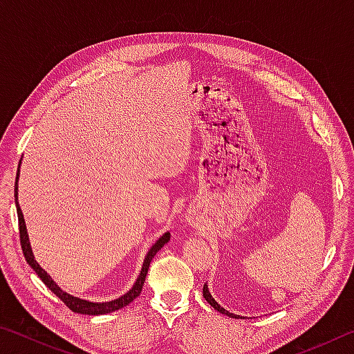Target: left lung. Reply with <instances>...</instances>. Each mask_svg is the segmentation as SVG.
Instances as JSON below:
<instances>
[{"instance_id": "left-lung-1", "label": "left lung", "mask_w": 354, "mask_h": 354, "mask_svg": "<svg viewBox=\"0 0 354 354\" xmlns=\"http://www.w3.org/2000/svg\"><path fill=\"white\" fill-rule=\"evenodd\" d=\"M203 297H205V298H206V301H207L209 304H211V306H212L215 310H218V313H221V314H226L227 317H232V319H241V317L236 315V314H231V313H227L226 309L221 308L220 304H218L217 301H215V299L212 298L211 293H209V290H207V284L203 286Z\"/></svg>"}]
</instances>
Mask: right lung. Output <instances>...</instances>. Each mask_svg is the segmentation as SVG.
<instances>
[{"instance_id": "1", "label": "right lung", "mask_w": 354, "mask_h": 354, "mask_svg": "<svg viewBox=\"0 0 354 354\" xmlns=\"http://www.w3.org/2000/svg\"><path fill=\"white\" fill-rule=\"evenodd\" d=\"M17 181H19V173H17V178H15V206H17V214H19V231H20V243H21L23 254H25L26 262L34 268V272L39 274V278L44 281L48 289H50L53 293H55L56 297L61 298V301L65 304V306L73 310V313H77V314L101 315V314H109V313H113V310H118V309H122L124 306H128V304L133 301V299H136L137 297L140 295L142 287H143V283H145V278H147V273H148V268H149V263H151L154 254L158 253V251L162 248L167 242L170 241V232H165V234L153 245L151 250L148 251V254L145 257V262H143V267H142V272L139 274V278H137L136 284L133 286V289H131L128 293H124L123 297L113 299V301H107V303L86 301V299L71 297V295H68V293H65L64 290H61V287H59L55 283V281H53L50 277H48L44 268H40L37 261L34 259V254H32L31 247H29V242H28L25 218H23V214H21V209L19 206V201H17V189H19V187H17Z\"/></svg>"}]
</instances>
